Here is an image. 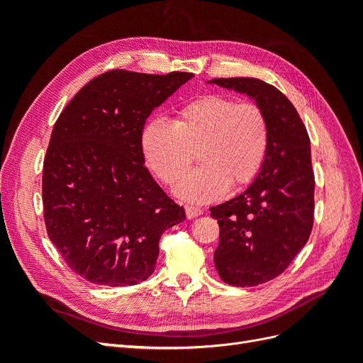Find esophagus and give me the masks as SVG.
Masks as SVG:
<instances>
[{"instance_id":"obj_1","label":"esophagus","mask_w":363,"mask_h":363,"mask_svg":"<svg viewBox=\"0 0 363 363\" xmlns=\"http://www.w3.org/2000/svg\"><path fill=\"white\" fill-rule=\"evenodd\" d=\"M184 208H186V216H188L189 219H194L203 213V208L196 207V206H186Z\"/></svg>"}]
</instances>
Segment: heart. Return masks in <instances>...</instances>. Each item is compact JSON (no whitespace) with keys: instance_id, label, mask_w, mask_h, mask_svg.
Returning a JSON list of instances; mask_svg holds the SVG:
<instances>
[{"instance_id":"heart-1","label":"heart","mask_w":363,"mask_h":363,"mask_svg":"<svg viewBox=\"0 0 363 363\" xmlns=\"http://www.w3.org/2000/svg\"><path fill=\"white\" fill-rule=\"evenodd\" d=\"M268 144V119L256 103L216 94L186 103L172 123L151 118L140 135L147 164L167 184L183 177L199 150L203 164L175 188L182 199L196 203L218 199L230 184L250 183L265 162Z\"/></svg>"}]
</instances>
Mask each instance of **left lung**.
Here are the masks:
<instances>
[{
    "label": "left lung",
    "mask_w": 363,
    "mask_h": 363,
    "mask_svg": "<svg viewBox=\"0 0 363 363\" xmlns=\"http://www.w3.org/2000/svg\"><path fill=\"white\" fill-rule=\"evenodd\" d=\"M208 83L247 94L268 119L269 144L257 177L240 195L211 207L219 224L213 256L219 277L233 286H257L280 276L311 236V139L294 104L272 84L248 77Z\"/></svg>",
    "instance_id": "1"
}]
</instances>
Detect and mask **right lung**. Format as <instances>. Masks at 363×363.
Segmentation results:
<instances>
[{
  "mask_svg": "<svg viewBox=\"0 0 363 363\" xmlns=\"http://www.w3.org/2000/svg\"><path fill=\"white\" fill-rule=\"evenodd\" d=\"M191 72L113 69L63 108L43 160V219L67 265L95 284L133 286L156 268L159 239L186 219L145 168L147 118Z\"/></svg>",
  "mask_w": 363,
  "mask_h": 363,
  "instance_id": "right-lung-1",
  "label": "right lung"
}]
</instances>
